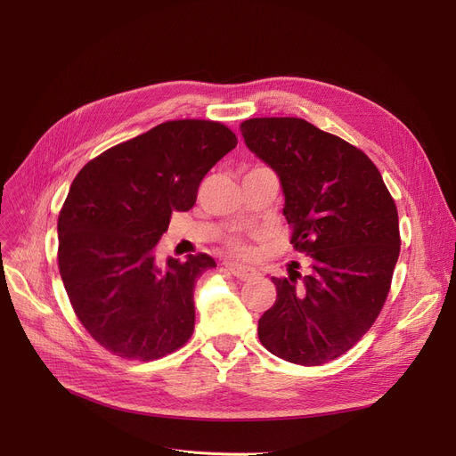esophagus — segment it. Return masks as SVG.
Wrapping results in <instances>:
<instances>
[{
    "label": "esophagus",
    "mask_w": 456,
    "mask_h": 456,
    "mask_svg": "<svg viewBox=\"0 0 456 456\" xmlns=\"http://www.w3.org/2000/svg\"><path fill=\"white\" fill-rule=\"evenodd\" d=\"M227 270H229L236 279H240V281H249V279H253V277L256 275V272H255L253 268H248V266L229 265V266H227Z\"/></svg>",
    "instance_id": "1"
}]
</instances>
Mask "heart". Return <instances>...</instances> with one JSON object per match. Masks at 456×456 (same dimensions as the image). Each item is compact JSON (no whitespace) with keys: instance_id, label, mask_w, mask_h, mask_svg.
I'll use <instances>...</instances> for the list:
<instances>
[{"instance_id":"b5f03b06","label":"heart","mask_w":456,"mask_h":456,"mask_svg":"<svg viewBox=\"0 0 456 456\" xmlns=\"http://www.w3.org/2000/svg\"><path fill=\"white\" fill-rule=\"evenodd\" d=\"M229 249L234 253V255H238V256H248V255H251V248L242 240V238H238V236H232V238H229Z\"/></svg>"}]
</instances>
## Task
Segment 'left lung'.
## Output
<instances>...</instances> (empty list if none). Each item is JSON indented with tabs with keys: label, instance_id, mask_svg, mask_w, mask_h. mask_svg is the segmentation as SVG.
Here are the masks:
<instances>
[{
	"label": "left lung",
	"instance_id": "obj_1",
	"mask_svg": "<svg viewBox=\"0 0 456 456\" xmlns=\"http://www.w3.org/2000/svg\"><path fill=\"white\" fill-rule=\"evenodd\" d=\"M240 129L281 179L290 244L313 260L310 275L272 277L277 299L258 320V338L282 361L330 362L364 337L388 297L401 249L395 201L364 151L301 118H251Z\"/></svg>",
	"mask_w": 456,
	"mask_h": 456
}]
</instances>
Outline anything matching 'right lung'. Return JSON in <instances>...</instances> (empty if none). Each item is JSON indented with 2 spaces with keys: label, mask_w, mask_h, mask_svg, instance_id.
I'll return each instance as SVG.
<instances>
[{
  "label": "right lung",
  "mask_w": 456,
  "mask_h": 456,
  "mask_svg": "<svg viewBox=\"0 0 456 456\" xmlns=\"http://www.w3.org/2000/svg\"><path fill=\"white\" fill-rule=\"evenodd\" d=\"M210 119H174L83 166L59 214V272L90 337L116 356L150 362L194 332L196 279L207 253L155 260L172 212L196 205L210 167L236 148Z\"/></svg>",
  "instance_id": "obj_1"
}]
</instances>
